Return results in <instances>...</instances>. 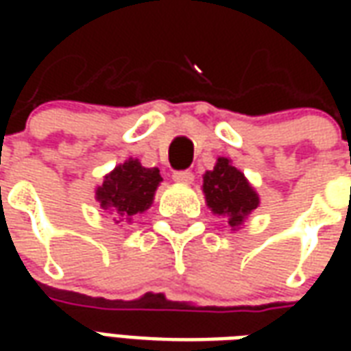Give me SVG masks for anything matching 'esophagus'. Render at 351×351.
Masks as SVG:
<instances>
[{
	"instance_id": "1",
	"label": "esophagus",
	"mask_w": 351,
	"mask_h": 351,
	"mask_svg": "<svg viewBox=\"0 0 351 351\" xmlns=\"http://www.w3.org/2000/svg\"><path fill=\"white\" fill-rule=\"evenodd\" d=\"M173 180L180 184H191L193 182V173L191 171H176V173H173Z\"/></svg>"
}]
</instances>
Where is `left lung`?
I'll return each mask as SVG.
<instances>
[{"label":"left lung","mask_w":351,"mask_h":351,"mask_svg":"<svg viewBox=\"0 0 351 351\" xmlns=\"http://www.w3.org/2000/svg\"><path fill=\"white\" fill-rule=\"evenodd\" d=\"M203 193L208 208L218 216H228L233 231L259 206L256 190L228 158H218L213 171L203 175Z\"/></svg>","instance_id":"obj_1"}]
</instances>
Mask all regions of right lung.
<instances>
[{
	"label": "right lung",
	"instance_id": "right-lung-1",
	"mask_svg": "<svg viewBox=\"0 0 351 351\" xmlns=\"http://www.w3.org/2000/svg\"><path fill=\"white\" fill-rule=\"evenodd\" d=\"M160 182V169L143 167L141 161L130 158L105 176L95 190V199L103 210L120 216L116 223L131 221L133 216L150 208Z\"/></svg>",
	"mask_w": 351,
	"mask_h": 351
}]
</instances>
